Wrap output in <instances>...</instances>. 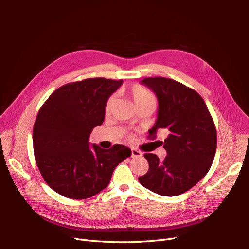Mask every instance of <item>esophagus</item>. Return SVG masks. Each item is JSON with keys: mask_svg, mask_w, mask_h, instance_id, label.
Here are the masks:
<instances>
[{"mask_svg": "<svg viewBox=\"0 0 249 249\" xmlns=\"http://www.w3.org/2000/svg\"><path fill=\"white\" fill-rule=\"evenodd\" d=\"M131 157L132 158H139L142 157V153L139 152L136 148H131Z\"/></svg>", "mask_w": 249, "mask_h": 249, "instance_id": "1", "label": "esophagus"}]
</instances>
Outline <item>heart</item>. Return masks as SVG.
<instances>
[{
  "instance_id": "obj_1",
  "label": "heart",
  "mask_w": 249,
  "mask_h": 249,
  "mask_svg": "<svg viewBox=\"0 0 249 249\" xmlns=\"http://www.w3.org/2000/svg\"><path fill=\"white\" fill-rule=\"evenodd\" d=\"M126 93L129 94V96L133 100L135 106L137 107V109H140L143 107H148V106L155 107L156 97L144 86L139 85V84H134L129 87ZM114 103H115L114 97L110 96L106 102V106H105V111H106V113H109L112 110L113 106H114Z\"/></svg>"
}]
</instances>
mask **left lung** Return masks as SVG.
Masks as SVG:
<instances>
[{
  "instance_id": "left-lung-1",
  "label": "left lung",
  "mask_w": 249,
  "mask_h": 249,
  "mask_svg": "<svg viewBox=\"0 0 249 249\" xmlns=\"http://www.w3.org/2000/svg\"><path fill=\"white\" fill-rule=\"evenodd\" d=\"M156 93L159 110L155 125L148 131L167 132L163 147L167 156L163 161L155 154H144L149 168L139 177L146 189L164 196H176L196 185L213 163L217 133L202 97L182 83L163 77L141 81Z\"/></svg>"
}]
</instances>
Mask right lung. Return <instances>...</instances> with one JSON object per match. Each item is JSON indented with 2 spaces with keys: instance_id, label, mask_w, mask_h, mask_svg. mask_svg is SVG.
Segmentation results:
<instances>
[{
  "instance_id": "right-lung-1",
  "label": "right lung",
  "mask_w": 249,
  "mask_h": 249,
  "mask_svg": "<svg viewBox=\"0 0 249 249\" xmlns=\"http://www.w3.org/2000/svg\"><path fill=\"white\" fill-rule=\"evenodd\" d=\"M123 80L90 78L58 88L44 102L33 127L35 161L43 179L57 193L85 199L106 188L113 170L131 149L115 144L109 149L88 138L105 119L109 96Z\"/></svg>"
}]
</instances>
